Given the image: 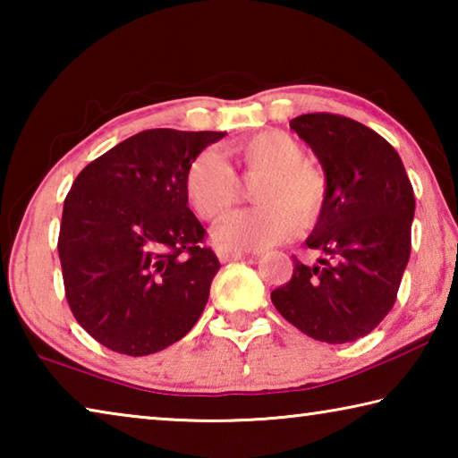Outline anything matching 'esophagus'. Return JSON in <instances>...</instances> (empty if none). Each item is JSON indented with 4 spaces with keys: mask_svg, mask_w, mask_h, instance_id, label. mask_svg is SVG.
<instances>
[{
    "mask_svg": "<svg viewBox=\"0 0 458 458\" xmlns=\"http://www.w3.org/2000/svg\"><path fill=\"white\" fill-rule=\"evenodd\" d=\"M216 254H218V259H220L222 262H228V260L242 259L246 252H244V250H240V248H234V246L220 244V246H216Z\"/></svg>",
    "mask_w": 458,
    "mask_h": 458,
    "instance_id": "1",
    "label": "esophagus"
}]
</instances>
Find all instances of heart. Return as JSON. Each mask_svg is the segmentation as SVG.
<instances>
[{
  "instance_id": "b5f03b06",
  "label": "heart",
  "mask_w": 458,
  "mask_h": 458,
  "mask_svg": "<svg viewBox=\"0 0 458 458\" xmlns=\"http://www.w3.org/2000/svg\"><path fill=\"white\" fill-rule=\"evenodd\" d=\"M230 155L246 180H262L254 188L260 206L232 214L216 236L238 248H265L291 238L299 228L321 218L327 199V177L305 161L297 139L281 131H260L230 147ZM185 196L199 218L218 220L240 198V182L214 151L199 153L185 172Z\"/></svg>"
}]
</instances>
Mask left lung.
<instances>
[{
    "label": "left lung",
    "instance_id": "left-lung-1",
    "mask_svg": "<svg viewBox=\"0 0 458 458\" xmlns=\"http://www.w3.org/2000/svg\"><path fill=\"white\" fill-rule=\"evenodd\" d=\"M291 129L327 177V199L307 246L325 257L294 259L273 305L305 335L350 344L374 331L396 303L410 259L414 190L398 151L376 131L331 113H309Z\"/></svg>",
    "mask_w": 458,
    "mask_h": 458
}]
</instances>
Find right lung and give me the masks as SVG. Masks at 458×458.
I'll list each match as a JSON object with an SVG mask.
<instances>
[{
	"instance_id": "right-lung-1",
	"label": "right lung",
	"mask_w": 458,
	"mask_h": 458,
	"mask_svg": "<svg viewBox=\"0 0 458 458\" xmlns=\"http://www.w3.org/2000/svg\"><path fill=\"white\" fill-rule=\"evenodd\" d=\"M222 131H141L76 175L58 254L66 301L108 350L149 355L196 325L220 268L188 208L185 172Z\"/></svg>"
}]
</instances>
